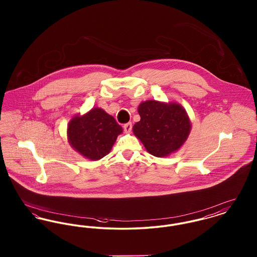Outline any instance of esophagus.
<instances>
[{
  "label": "esophagus",
  "instance_id": "34e87169",
  "mask_svg": "<svg viewBox=\"0 0 257 257\" xmlns=\"http://www.w3.org/2000/svg\"><path fill=\"white\" fill-rule=\"evenodd\" d=\"M123 129H124V132L125 133H130L132 131V123L131 122H128L126 124L123 125Z\"/></svg>",
  "mask_w": 257,
  "mask_h": 257
}]
</instances>
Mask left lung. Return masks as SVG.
I'll use <instances>...</instances> for the list:
<instances>
[{
	"mask_svg": "<svg viewBox=\"0 0 257 257\" xmlns=\"http://www.w3.org/2000/svg\"><path fill=\"white\" fill-rule=\"evenodd\" d=\"M141 120L133 127L135 136L156 157L178 151L190 132V121L184 108L176 103L146 101L139 106Z\"/></svg>",
	"mask_w": 257,
	"mask_h": 257,
	"instance_id": "left-lung-1",
	"label": "left lung"
}]
</instances>
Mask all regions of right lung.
Segmentation results:
<instances>
[{
	"instance_id": "1",
	"label": "right lung",
	"mask_w": 257,
	"mask_h": 257,
	"mask_svg": "<svg viewBox=\"0 0 257 257\" xmlns=\"http://www.w3.org/2000/svg\"><path fill=\"white\" fill-rule=\"evenodd\" d=\"M122 127L102 108H92L83 116H76L68 126L71 146L90 160H99L108 154Z\"/></svg>"
}]
</instances>
